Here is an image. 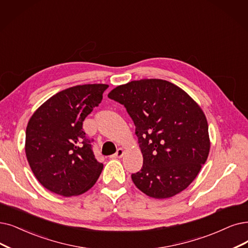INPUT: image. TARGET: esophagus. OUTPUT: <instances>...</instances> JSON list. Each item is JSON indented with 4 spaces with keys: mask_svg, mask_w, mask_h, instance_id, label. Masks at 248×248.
Masks as SVG:
<instances>
[{
    "mask_svg": "<svg viewBox=\"0 0 248 248\" xmlns=\"http://www.w3.org/2000/svg\"><path fill=\"white\" fill-rule=\"evenodd\" d=\"M123 155H124L123 148H118V151L116 152V154H114L111 157H112V158H120V157H122Z\"/></svg>",
    "mask_w": 248,
    "mask_h": 248,
    "instance_id": "esophagus-1",
    "label": "esophagus"
}]
</instances>
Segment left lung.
<instances>
[{"instance_id": "obj_1", "label": "left lung", "mask_w": 248, "mask_h": 248, "mask_svg": "<svg viewBox=\"0 0 248 248\" xmlns=\"http://www.w3.org/2000/svg\"><path fill=\"white\" fill-rule=\"evenodd\" d=\"M108 97L126 108L135 125L143 156L131 175L138 189L154 199H169L190 185L210 153L209 125L192 98L162 79L119 85Z\"/></svg>"}]
</instances>
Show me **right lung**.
Instances as JSON below:
<instances>
[{"label":"right lung","mask_w":248,"mask_h":248,"mask_svg":"<svg viewBox=\"0 0 248 248\" xmlns=\"http://www.w3.org/2000/svg\"><path fill=\"white\" fill-rule=\"evenodd\" d=\"M107 84L69 87L44 103L29 119L25 154L47 190L62 196L82 194L94 185L104 165L94 157L84 119L100 105Z\"/></svg>","instance_id":"add662e5"}]
</instances>
